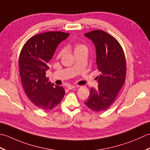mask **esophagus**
<instances>
[{
    "label": "esophagus",
    "instance_id": "1",
    "mask_svg": "<svg viewBox=\"0 0 150 150\" xmlns=\"http://www.w3.org/2000/svg\"><path fill=\"white\" fill-rule=\"evenodd\" d=\"M77 87H79V86H77ZM76 87V86H74V85H68V86H67V88H68L69 90H71V89H72V88H75Z\"/></svg>",
    "mask_w": 150,
    "mask_h": 150
}]
</instances>
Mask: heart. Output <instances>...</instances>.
I'll return each instance as SVG.
<instances>
[{"label":"heart","instance_id":"1","mask_svg":"<svg viewBox=\"0 0 150 150\" xmlns=\"http://www.w3.org/2000/svg\"><path fill=\"white\" fill-rule=\"evenodd\" d=\"M83 50H87V47L83 45L77 44V45H76V46H75L74 53L78 52H79V51ZM62 54H63V51H60L59 54H58V56H61L62 55Z\"/></svg>","mask_w":150,"mask_h":150}]
</instances>
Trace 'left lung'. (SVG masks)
Returning <instances> with one entry per match:
<instances>
[{"mask_svg":"<svg viewBox=\"0 0 150 150\" xmlns=\"http://www.w3.org/2000/svg\"><path fill=\"white\" fill-rule=\"evenodd\" d=\"M96 48L98 88H91L85 104L94 111H102L115 102L126 79V63L120 45L112 35L102 30L85 33Z\"/></svg>","mask_w":150,"mask_h":150,"instance_id":"8db88e82","label":"left lung"}]
</instances>
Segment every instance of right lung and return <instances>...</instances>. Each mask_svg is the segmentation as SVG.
<instances>
[{"instance_id": "obj_1", "label": "right lung", "mask_w": 150, "mask_h": 150, "mask_svg": "<svg viewBox=\"0 0 150 150\" xmlns=\"http://www.w3.org/2000/svg\"><path fill=\"white\" fill-rule=\"evenodd\" d=\"M69 35L62 32L40 33L28 39L21 52L19 64L23 86L27 96L39 109H52L65 95L63 88L52 83L46 72L57 46Z\"/></svg>"}]
</instances>
